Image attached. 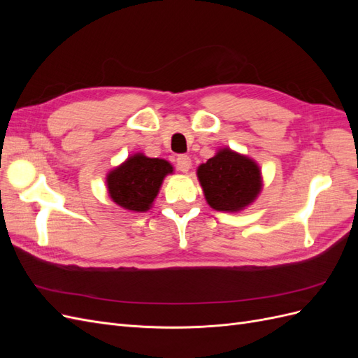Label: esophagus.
Returning a JSON list of instances; mask_svg holds the SVG:
<instances>
[{
    "label": "esophagus",
    "instance_id": "obj_1",
    "mask_svg": "<svg viewBox=\"0 0 358 358\" xmlns=\"http://www.w3.org/2000/svg\"><path fill=\"white\" fill-rule=\"evenodd\" d=\"M176 166L180 171L187 173L191 169V158L188 155H179L176 158Z\"/></svg>",
    "mask_w": 358,
    "mask_h": 358
}]
</instances>
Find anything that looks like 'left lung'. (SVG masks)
<instances>
[{
	"label": "left lung",
	"instance_id": "left-lung-1",
	"mask_svg": "<svg viewBox=\"0 0 358 358\" xmlns=\"http://www.w3.org/2000/svg\"><path fill=\"white\" fill-rule=\"evenodd\" d=\"M208 203L216 210L237 212L262 189L259 169L252 159L222 149L197 170Z\"/></svg>",
	"mask_w": 358,
	"mask_h": 358
}]
</instances>
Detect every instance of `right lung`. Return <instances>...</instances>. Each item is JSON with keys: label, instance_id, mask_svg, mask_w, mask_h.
<instances>
[{"label": "right lung", "instance_id": "obj_1", "mask_svg": "<svg viewBox=\"0 0 358 358\" xmlns=\"http://www.w3.org/2000/svg\"><path fill=\"white\" fill-rule=\"evenodd\" d=\"M171 171L173 167L166 159L137 154L109 173L107 188L112 200L121 208L145 212L154 203L162 179Z\"/></svg>", "mask_w": 358, "mask_h": 358}]
</instances>
